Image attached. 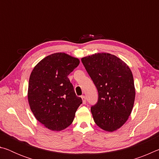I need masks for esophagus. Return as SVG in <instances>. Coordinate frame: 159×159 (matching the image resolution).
Instances as JSON below:
<instances>
[{"label":"esophagus","mask_w":159,"mask_h":159,"mask_svg":"<svg viewBox=\"0 0 159 159\" xmlns=\"http://www.w3.org/2000/svg\"><path fill=\"white\" fill-rule=\"evenodd\" d=\"M81 98H82V100H83V104H85L86 103V98H85V97L84 95H83V96H81Z\"/></svg>","instance_id":"obj_1"}]
</instances>
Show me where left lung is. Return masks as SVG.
Segmentation results:
<instances>
[{
  "label": "left lung",
  "instance_id": "8db88e82",
  "mask_svg": "<svg viewBox=\"0 0 159 159\" xmlns=\"http://www.w3.org/2000/svg\"><path fill=\"white\" fill-rule=\"evenodd\" d=\"M81 61L98 92L91 107L94 121L104 130L120 128L130 115L135 98L133 74L124 61L109 53L83 57Z\"/></svg>",
  "mask_w": 159,
  "mask_h": 159
}]
</instances>
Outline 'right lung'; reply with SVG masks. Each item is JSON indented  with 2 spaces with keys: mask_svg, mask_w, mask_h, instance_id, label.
<instances>
[{
  "mask_svg": "<svg viewBox=\"0 0 159 159\" xmlns=\"http://www.w3.org/2000/svg\"><path fill=\"white\" fill-rule=\"evenodd\" d=\"M79 63L66 53H54L39 61L30 75L29 106L36 119L50 130L60 131L71 125L82 104L68 79Z\"/></svg>",
  "mask_w": 159,
  "mask_h": 159,
  "instance_id": "right-lung-1",
  "label": "right lung"
}]
</instances>
